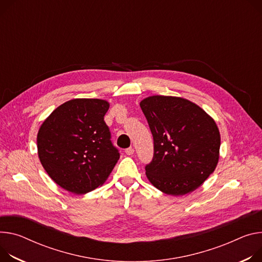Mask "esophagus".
I'll list each match as a JSON object with an SVG mask.
<instances>
[{
	"label": "esophagus",
	"instance_id": "esophagus-1",
	"mask_svg": "<svg viewBox=\"0 0 262 262\" xmlns=\"http://www.w3.org/2000/svg\"><path fill=\"white\" fill-rule=\"evenodd\" d=\"M134 152H135V149H134L133 147H129V148L125 149V154H126L127 156H132V155H134Z\"/></svg>",
	"mask_w": 262,
	"mask_h": 262
}]
</instances>
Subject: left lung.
I'll use <instances>...</instances> for the list:
<instances>
[{
  "instance_id": "1",
  "label": "left lung",
  "mask_w": 262,
  "mask_h": 262,
  "mask_svg": "<svg viewBox=\"0 0 262 262\" xmlns=\"http://www.w3.org/2000/svg\"><path fill=\"white\" fill-rule=\"evenodd\" d=\"M154 137V159L146 177L163 193L194 191L215 170L221 134L201 106L176 96L154 95L140 102Z\"/></svg>"
}]
</instances>
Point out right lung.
Returning <instances> with one entry per match:
<instances>
[{"label":"right lung","instance_id":"right-lung-1","mask_svg":"<svg viewBox=\"0 0 262 262\" xmlns=\"http://www.w3.org/2000/svg\"><path fill=\"white\" fill-rule=\"evenodd\" d=\"M110 103L75 98L56 107L37 133V155L49 177L62 189L85 194L102 186L119 152L104 122Z\"/></svg>","mask_w":262,"mask_h":262}]
</instances>
